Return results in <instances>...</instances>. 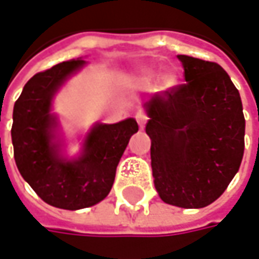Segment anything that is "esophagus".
Wrapping results in <instances>:
<instances>
[{
    "label": "esophagus",
    "mask_w": 259,
    "mask_h": 259,
    "mask_svg": "<svg viewBox=\"0 0 259 259\" xmlns=\"http://www.w3.org/2000/svg\"><path fill=\"white\" fill-rule=\"evenodd\" d=\"M136 120H138L139 126H141V127H144V126H145V123H147V120H148V117L145 115V112L138 111V112H136Z\"/></svg>",
    "instance_id": "esophagus-1"
}]
</instances>
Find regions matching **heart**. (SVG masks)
<instances>
[{
	"mask_svg": "<svg viewBox=\"0 0 259 259\" xmlns=\"http://www.w3.org/2000/svg\"><path fill=\"white\" fill-rule=\"evenodd\" d=\"M155 78V74L151 72V71H145L144 74H141V77H139V81L142 85H151V82ZM161 84H163V87H170V85H174L175 84V77L174 75H166V77H163V80H161Z\"/></svg>",
	"mask_w": 259,
	"mask_h": 259,
	"instance_id": "obj_1",
	"label": "heart"
}]
</instances>
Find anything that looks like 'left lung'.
<instances>
[{
    "mask_svg": "<svg viewBox=\"0 0 259 259\" xmlns=\"http://www.w3.org/2000/svg\"><path fill=\"white\" fill-rule=\"evenodd\" d=\"M184 84L145 102L155 190L167 204L200 209L237 174L245 151L239 90L215 62L178 55Z\"/></svg>",
    "mask_w": 259,
    "mask_h": 259,
    "instance_id": "8db88e82",
    "label": "left lung"
}]
</instances>
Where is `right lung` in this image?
Listing matches in <instances>:
<instances>
[{
  "instance_id": "obj_1",
  "label": "right lung",
  "mask_w": 259,
  "mask_h": 259,
  "mask_svg": "<svg viewBox=\"0 0 259 259\" xmlns=\"http://www.w3.org/2000/svg\"><path fill=\"white\" fill-rule=\"evenodd\" d=\"M84 65L85 60L78 58L35 74L13 108L12 141L20 175L46 203L66 210L89 207L105 199L130 136L138 132L135 118L96 124L87 133L77 158L69 160L60 154L52 102L60 85Z\"/></svg>"
}]
</instances>
